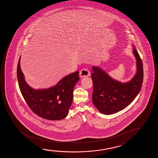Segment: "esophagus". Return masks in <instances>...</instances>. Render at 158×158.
Masks as SVG:
<instances>
[{"mask_svg": "<svg viewBox=\"0 0 158 158\" xmlns=\"http://www.w3.org/2000/svg\"><path fill=\"white\" fill-rule=\"evenodd\" d=\"M90 76V72L88 69L86 68H83L80 71V77H87Z\"/></svg>", "mask_w": 158, "mask_h": 158, "instance_id": "esophagus-1", "label": "esophagus"}]
</instances>
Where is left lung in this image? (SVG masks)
Wrapping results in <instances>:
<instances>
[{
	"label": "left lung",
	"mask_w": 158,
	"mask_h": 158,
	"mask_svg": "<svg viewBox=\"0 0 158 158\" xmlns=\"http://www.w3.org/2000/svg\"><path fill=\"white\" fill-rule=\"evenodd\" d=\"M133 53L136 59L137 72L128 82L122 83L114 80L101 69L92 67V102L102 113L112 114L123 110L134 100L140 91L143 78V62L135 48Z\"/></svg>",
	"instance_id": "obj_1"
}]
</instances>
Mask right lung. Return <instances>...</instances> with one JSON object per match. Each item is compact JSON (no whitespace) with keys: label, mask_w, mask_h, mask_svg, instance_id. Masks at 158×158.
Returning a JSON list of instances; mask_svg holds the SVG:
<instances>
[{"label":"right lung","mask_w":158,"mask_h":158,"mask_svg":"<svg viewBox=\"0 0 158 158\" xmlns=\"http://www.w3.org/2000/svg\"><path fill=\"white\" fill-rule=\"evenodd\" d=\"M17 65L18 85L22 95L31 110L43 119L60 120L68 114L73 100L74 87L79 80V71L70 74L54 87L34 90L27 84L20 66Z\"/></svg>","instance_id":"1"}]
</instances>
